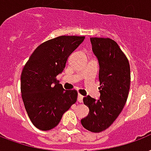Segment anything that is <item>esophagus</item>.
Masks as SVG:
<instances>
[{
  "label": "esophagus",
  "mask_w": 151,
  "mask_h": 151,
  "mask_svg": "<svg viewBox=\"0 0 151 151\" xmlns=\"http://www.w3.org/2000/svg\"><path fill=\"white\" fill-rule=\"evenodd\" d=\"M78 101L79 102H82L83 101V96L81 95V94H78Z\"/></svg>",
  "instance_id": "esophagus-1"
}]
</instances>
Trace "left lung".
Masks as SVG:
<instances>
[{"label":"left lung","instance_id":"1","mask_svg":"<svg viewBox=\"0 0 151 151\" xmlns=\"http://www.w3.org/2000/svg\"><path fill=\"white\" fill-rule=\"evenodd\" d=\"M92 50L99 64L100 98L86 96L83 102L90 112L81 120L89 131H103L115 121L127 102L130 86L128 59L116 41L110 38L91 37Z\"/></svg>","mask_w":151,"mask_h":151}]
</instances>
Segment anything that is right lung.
I'll list each match as a JSON object with an SVG mask.
<instances>
[{"mask_svg": "<svg viewBox=\"0 0 151 151\" xmlns=\"http://www.w3.org/2000/svg\"><path fill=\"white\" fill-rule=\"evenodd\" d=\"M85 37L61 36L40 45L31 54L21 76L24 108L37 128L50 130L77 101L75 90H65L56 77L64 70L68 58Z\"/></svg>", "mask_w": 151, "mask_h": 151, "instance_id": "add662e5", "label": "right lung"}]
</instances>
